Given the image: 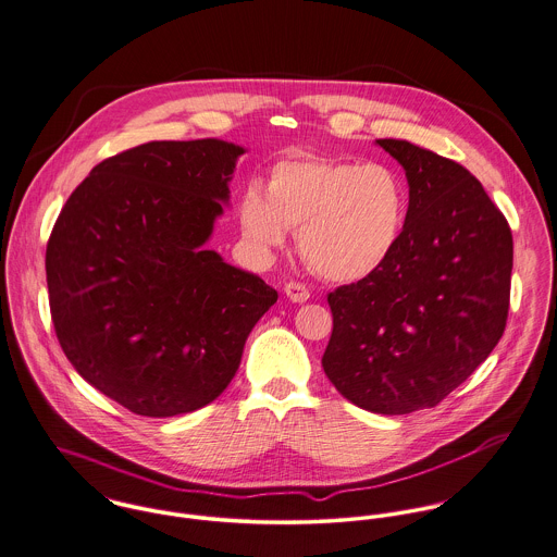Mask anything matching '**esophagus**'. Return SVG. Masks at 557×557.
Segmentation results:
<instances>
[{
  "label": "esophagus",
  "mask_w": 557,
  "mask_h": 557,
  "mask_svg": "<svg viewBox=\"0 0 557 557\" xmlns=\"http://www.w3.org/2000/svg\"><path fill=\"white\" fill-rule=\"evenodd\" d=\"M284 293H286L288 299L295 301V304H304V301L310 299V290H308V286H306L304 282H288V284L284 286Z\"/></svg>",
  "instance_id": "1"
}]
</instances>
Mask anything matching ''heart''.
Returning a JSON list of instances; mask_svg holds the SVG:
<instances>
[{
    "instance_id": "heart-1",
    "label": "heart",
    "mask_w": 557,
    "mask_h": 557,
    "mask_svg": "<svg viewBox=\"0 0 557 557\" xmlns=\"http://www.w3.org/2000/svg\"><path fill=\"white\" fill-rule=\"evenodd\" d=\"M409 218V187L387 163L284 159L273 165L267 194L245 187L238 200L243 234L258 249L282 247L299 230L304 260L323 277L357 282L396 251Z\"/></svg>"
}]
</instances>
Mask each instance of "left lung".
Instances as JSON below:
<instances>
[{
  "mask_svg": "<svg viewBox=\"0 0 557 557\" xmlns=\"http://www.w3.org/2000/svg\"><path fill=\"white\" fill-rule=\"evenodd\" d=\"M407 172L409 218L389 260L327 295L323 368L352 405L405 416L437 407L506 330L512 232L460 163L405 139H376Z\"/></svg>",
  "mask_w": 557,
  "mask_h": 557,
  "instance_id": "left-lung-1",
  "label": "left lung"
}]
</instances>
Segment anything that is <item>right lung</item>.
<instances>
[{"instance_id": "1", "label": "right lung", "mask_w": 557, "mask_h": 557, "mask_svg": "<svg viewBox=\"0 0 557 557\" xmlns=\"http://www.w3.org/2000/svg\"><path fill=\"white\" fill-rule=\"evenodd\" d=\"M240 146L148 141L92 168L51 230V321L75 370L135 416L213 403L277 301L205 249Z\"/></svg>"}]
</instances>
